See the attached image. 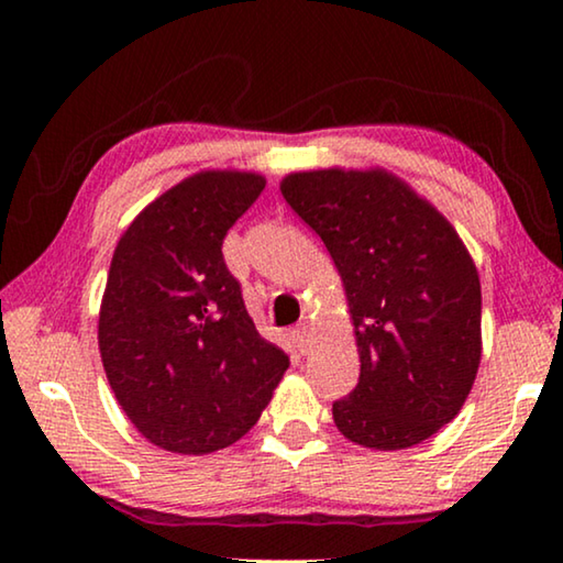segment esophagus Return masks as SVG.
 Masks as SVG:
<instances>
[{
    "mask_svg": "<svg viewBox=\"0 0 563 563\" xmlns=\"http://www.w3.org/2000/svg\"><path fill=\"white\" fill-rule=\"evenodd\" d=\"M291 341H295L299 353H305L307 349H310V330H307V325H297L295 330H291Z\"/></svg>",
    "mask_w": 563,
    "mask_h": 563,
    "instance_id": "obj_1",
    "label": "esophagus"
}]
</instances>
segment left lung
Masks as SVG:
<instances>
[{"instance_id": "1", "label": "left lung", "mask_w": 563, "mask_h": 563, "mask_svg": "<svg viewBox=\"0 0 563 563\" xmlns=\"http://www.w3.org/2000/svg\"><path fill=\"white\" fill-rule=\"evenodd\" d=\"M341 274L356 389L333 402L349 441L412 449L464 407L482 361L479 274L456 228L384 168H318L279 184Z\"/></svg>"}]
</instances>
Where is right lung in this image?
<instances>
[{
    "label": "right lung",
    "mask_w": 563,
    "mask_h": 563,
    "mask_svg": "<svg viewBox=\"0 0 563 563\" xmlns=\"http://www.w3.org/2000/svg\"><path fill=\"white\" fill-rule=\"evenodd\" d=\"M253 172H199L153 199L114 249L99 353L122 412L158 449L202 456L256 426L289 356L258 335L222 241L256 202Z\"/></svg>",
    "instance_id": "1"
}]
</instances>
